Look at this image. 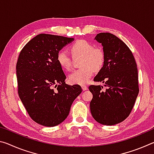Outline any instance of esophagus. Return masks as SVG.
<instances>
[{
    "label": "esophagus",
    "instance_id": "obj_1",
    "mask_svg": "<svg viewBox=\"0 0 154 154\" xmlns=\"http://www.w3.org/2000/svg\"><path fill=\"white\" fill-rule=\"evenodd\" d=\"M82 88L83 91H85L88 90V87L86 86V85H82Z\"/></svg>",
    "mask_w": 154,
    "mask_h": 154
}]
</instances>
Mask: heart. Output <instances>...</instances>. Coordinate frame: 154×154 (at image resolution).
<instances>
[{
  "mask_svg": "<svg viewBox=\"0 0 154 154\" xmlns=\"http://www.w3.org/2000/svg\"><path fill=\"white\" fill-rule=\"evenodd\" d=\"M70 49L73 57L82 56L80 62V66L82 68L75 70L70 74L69 82L72 84H86L94 74L93 69L98 71L103 67L105 59V52L101 48L94 47L92 43L83 39L75 41ZM56 59L62 69L71 71L72 59L66 51H60Z\"/></svg>",
  "mask_w": 154,
  "mask_h": 154,
  "instance_id": "obj_1",
  "label": "heart"
}]
</instances>
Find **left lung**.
Wrapping results in <instances>:
<instances>
[{
    "instance_id": "1",
    "label": "left lung",
    "mask_w": 154,
    "mask_h": 154,
    "mask_svg": "<svg viewBox=\"0 0 154 154\" xmlns=\"http://www.w3.org/2000/svg\"><path fill=\"white\" fill-rule=\"evenodd\" d=\"M94 39L102 44L105 59L94 81L106 88L90 85V111L98 123L112 126L126 119L133 108L139 92L137 66L128 47L113 34L99 33Z\"/></svg>"
}]
</instances>
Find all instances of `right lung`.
<instances>
[{"label": "right lung", "instance_id": "1", "mask_svg": "<svg viewBox=\"0 0 154 154\" xmlns=\"http://www.w3.org/2000/svg\"><path fill=\"white\" fill-rule=\"evenodd\" d=\"M73 40L40 34L26 43L18 57V94L30 118L42 126L61 124L82 92L79 85L65 83L66 75L56 59L58 52Z\"/></svg>", "mask_w": 154, "mask_h": 154}]
</instances>
